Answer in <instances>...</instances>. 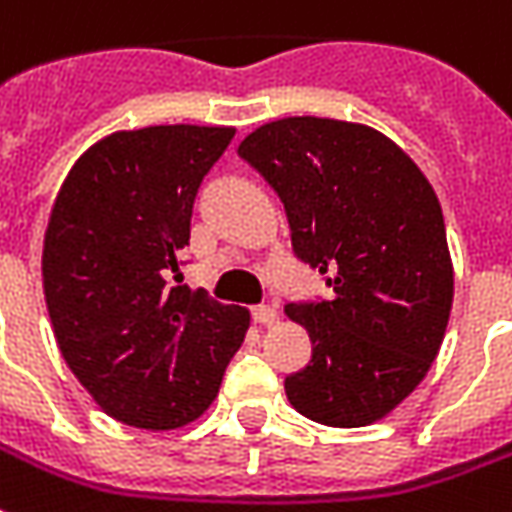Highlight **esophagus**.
<instances>
[{
    "label": "esophagus",
    "instance_id": "34e87169",
    "mask_svg": "<svg viewBox=\"0 0 512 512\" xmlns=\"http://www.w3.org/2000/svg\"><path fill=\"white\" fill-rule=\"evenodd\" d=\"M252 321H255V324H263V327H266V324H274V321H277V307H271V305L252 307Z\"/></svg>",
    "mask_w": 512,
    "mask_h": 512
}]
</instances>
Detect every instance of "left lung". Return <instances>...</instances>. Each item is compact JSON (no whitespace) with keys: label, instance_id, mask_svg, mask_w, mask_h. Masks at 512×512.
Returning <instances> with one entry per match:
<instances>
[{"label":"left lung","instance_id":"left-lung-1","mask_svg":"<svg viewBox=\"0 0 512 512\" xmlns=\"http://www.w3.org/2000/svg\"><path fill=\"white\" fill-rule=\"evenodd\" d=\"M238 155L277 191L293 255L332 291L285 305L313 341L310 363L285 377L291 405L327 427L388 416L430 371L452 310L432 185L391 138L349 121H271Z\"/></svg>","mask_w":512,"mask_h":512}]
</instances>
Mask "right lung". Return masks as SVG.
<instances>
[{
    "label": "right lung",
    "mask_w": 512,
    "mask_h": 512,
    "mask_svg": "<svg viewBox=\"0 0 512 512\" xmlns=\"http://www.w3.org/2000/svg\"><path fill=\"white\" fill-rule=\"evenodd\" d=\"M232 127L113 132L71 166L44 238V293L74 377L107 416L174 430L205 413L249 313L180 285L199 185Z\"/></svg>",
    "instance_id": "1"
}]
</instances>
